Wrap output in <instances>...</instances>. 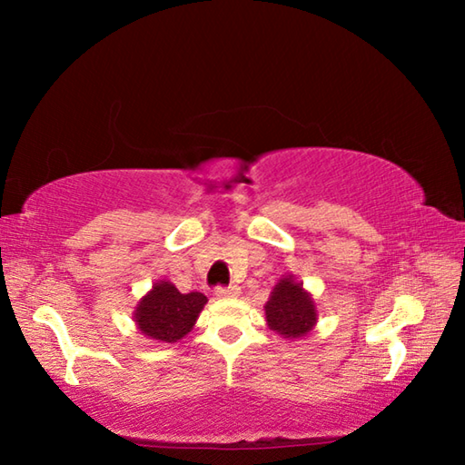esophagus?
Masks as SVG:
<instances>
[{
    "label": "esophagus",
    "mask_w": 465,
    "mask_h": 465,
    "mask_svg": "<svg viewBox=\"0 0 465 465\" xmlns=\"http://www.w3.org/2000/svg\"><path fill=\"white\" fill-rule=\"evenodd\" d=\"M238 293H240V287L235 285V282H232V285H225V287L219 285V287L215 289V295H217V297H235Z\"/></svg>",
    "instance_id": "1"
}]
</instances>
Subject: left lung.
Returning a JSON list of instances; mask_svg holds the SVG:
<instances>
[{"instance_id": "1", "label": "left lung", "mask_w": 465, "mask_h": 465, "mask_svg": "<svg viewBox=\"0 0 465 465\" xmlns=\"http://www.w3.org/2000/svg\"><path fill=\"white\" fill-rule=\"evenodd\" d=\"M266 322L285 338H299L316 324V305L299 282L291 277L274 287L269 303L264 305Z\"/></svg>"}]
</instances>
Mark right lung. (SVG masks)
<instances>
[{
	"label": "right lung",
	"instance_id": "1",
	"mask_svg": "<svg viewBox=\"0 0 465 465\" xmlns=\"http://www.w3.org/2000/svg\"><path fill=\"white\" fill-rule=\"evenodd\" d=\"M204 303L203 293H180L172 282L162 281L139 303L137 326L153 341L176 342L191 332Z\"/></svg>",
	"mask_w": 465,
	"mask_h": 465
}]
</instances>
